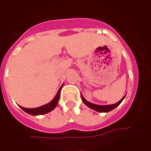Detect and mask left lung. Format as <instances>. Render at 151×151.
Instances as JSON below:
<instances>
[{"label": "left lung", "instance_id": "left-lung-1", "mask_svg": "<svg viewBox=\"0 0 151 151\" xmlns=\"http://www.w3.org/2000/svg\"><path fill=\"white\" fill-rule=\"evenodd\" d=\"M125 97V95L124 96L123 98L120 99V101L117 102L116 104H111V105H98V104H92V103H90L87 100H86L84 97L82 95V99L83 103L85 104L87 107H89L90 108H91L93 110H95V111H99V112H108V111H111V110H113L115 108H116L117 106H119L120 104V103L123 101V99Z\"/></svg>", "mask_w": 151, "mask_h": 151}]
</instances>
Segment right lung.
<instances>
[{"instance_id": "add662e5", "label": "right lung", "mask_w": 151, "mask_h": 151, "mask_svg": "<svg viewBox=\"0 0 151 151\" xmlns=\"http://www.w3.org/2000/svg\"><path fill=\"white\" fill-rule=\"evenodd\" d=\"M63 85L60 86V88L59 89L58 92L56 93V96L54 97L52 101L47 104H44L41 107H39V108H23V107H21L20 108L23 110L24 111H26L27 113L30 114V115H32V116H38V115H43V114H46L47 112H50L51 111H52L54 108H56V105L58 104V101H59L60 99V90L62 88Z\"/></svg>"}]
</instances>
